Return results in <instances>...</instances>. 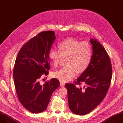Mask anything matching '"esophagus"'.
Returning <instances> with one entry per match:
<instances>
[{
	"label": "esophagus",
	"instance_id": "1",
	"mask_svg": "<svg viewBox=\"0 0 123 123\" xmlns=\"http://www.w3.org/2000/svg\"><path fill=\"white\" fill-rule=\"evenodd\" d=\"M60 86H64L65 85V84L64 83V82H60Z\"/></svg>",
	"mask_w": 123,
	"mask_h": 123
}]
</instances>
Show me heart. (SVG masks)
<instances>
[{"label": "heart", "instance_id": "b5f03b06", "mask_svg": "<svg viewBox=\"0 0 123 123\" xmlns=\"http://www.w3.org/2000/svg\"><path fill=\"white\" fill-rule=\"evenodd\" d=\"M58 50L51 49L49 57L54 66H57L62 57H67V66L52 73V76L63 82H68L78 73L84 72L89 67L92 58V50L87 42H80L74 38H68L60 42Z\"/></svg>", "mask_w": 123, "mask_h": 123}]
</instances>
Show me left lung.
Returning <instances> with one entry per match:
<instances>
[{"label":"left lung","instance_id":"1","mask_svg":"<svg viewBox=\"0 0 123 123\" xmlns=\"http://www.w3.org/2000/svg\"><path fill=\"white\" fill-rule=\"evenodd\" d=\"M92 55L90 65L74 84L68 83L69 108L73 113L84 115L91 112L106 96L111 84L112 67L105 48L94 38L90 39ZM83 83L82 88L76 86Z\"/></svg>","mask_w":123,"mask_h":123}]
</instances>
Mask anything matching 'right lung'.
<instances>
[{"label": "right lung", "instance_id": "right-lung-1", "mask_svg": "<svg viewBox=\"0 0 123 123\" xmlns=\"http://www.w3.org/2000/svg\"><path fill=\"white\" fill-rule=\"evenodd\" d=\"M56 37L54 31L40 32L27 42L16 58L13 76L17 97L28 111L38 113L47 108L51 96L59 86L53 78L43 85L39 79L49 69V51Z\"/></svg>", "mask_w": 123, "mask_h": 123}]
</instances>
